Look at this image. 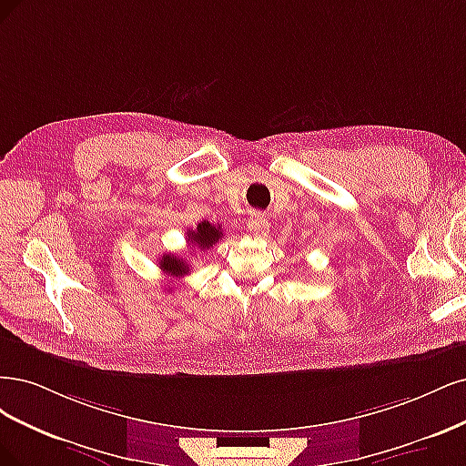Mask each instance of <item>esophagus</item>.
I'll list each match as a JSON object with an SVG mask.
<instances>
[{"label": "esophagus", "mask_w": 466, "mask_h": 466, "mask_svg": "<svg viewBox=\"0 0 466 466\" xmlns=\"http://www.w3.org/2000/svg\"><path fill=\"white\" fill-rule=\"evenodd\" d=\"M248 230L253 236H267L268 234V222L261 213H251L249 220H248Z\"/></svg>", "instance_id": "obj_1"}]
</instances>
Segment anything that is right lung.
Masks as SVG:
<instances>
[{
  "label": "right lung",
  "instance_id": "1",
  "mask_svg": "<svg viewBox=\"0 0 466 466\" xmlns=\"http://www.w3.org/2000/svg\"><path fill=\"white\" fill-rule=\"evenodd\" d=\"M187 244L189 246H198L201 249H208L213 248L218 239L222 238V227L220 224H211L208 220H203L198 224V228L187 232ZM162 273H167L170 279H177L187 275L191 268L187 265V261L184 258H177L174 253H164L162 259L158 261Z\"/></svg>",
  "mask_w": 466,
  "mask_h": 466
}]
</instances>
